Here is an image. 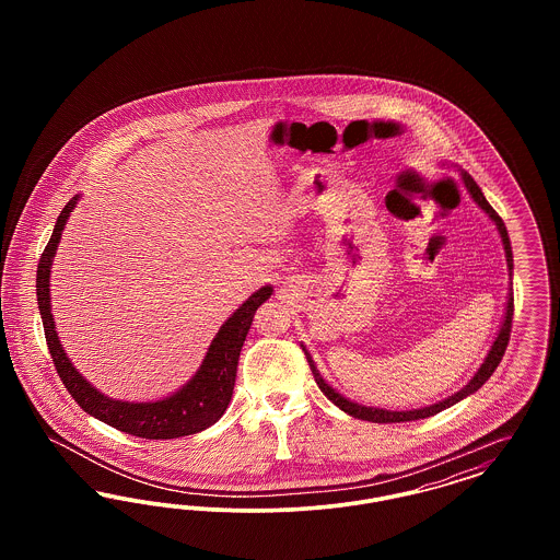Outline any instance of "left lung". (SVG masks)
Here are the masks:
<instances>
[{"label":"left lung","mask_w":560,"mask_h":560,"mask_svg":"<svg viewBox=\"0 0 560 560\" xmlns=\"http://www.w3.org/2000/svg\"><path fill=\"white\" fill-rule=\"evenodd\" d=\"M441 165H443V167H455L453 163H447V161H441ZM459 174H462V183H464L466 190L470 192L472 201H475L480 210L489 215V220L495 224V229H498V233H500V237H502L504 252H506L510 290H508L506 313H504V319H502V325H500V331H498L493 345L489 348L485 361L480 363L479 370L468 380L466 386H462L457 393H453L452 397H447V399L432 402V405H427V407H418V409H402V411H397V409H384V407H370V405H361V402H357V400L348 399L347 395H342L340 390H336V388L320 375L319 370H317V363H315V359H313V354L308 352V348L302 345V350H304V354H306V359H308V365H311V370H313V375H315V380H317L323 395L331 400L334 405H338L345 413L352 416V418H359V420H365V422H375V424L411 422V420H424V418H430V416H434V413H439V411L452 407L455 402H459V400L475 395L480 386L491 377V373L495 372V368L500 365V361H502V357H504V352H506L508 340H510V327H512V315H514V298H512V268H514V260H512V247H510L506 224H504V220L495 213V210L489 206V201L485 199V195H482L479 185L475 183V178H472L470 174H466L464 170H459Z\"/></svg>","instance_id":"1"}]
</instances>
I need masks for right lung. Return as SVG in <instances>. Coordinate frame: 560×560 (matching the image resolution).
<instances>
[{
    "mask_svg": "<svg viewBox=\"0 0 560 560\" xmlns=\"http://www.w3.org/2000/svg\"><path fill=\"white\" fill-rule=\"evenodd\" d=\"M81 195H75L54 224L52 237L48 241L39 265H37V304L46 331V342L52 354L56 372L60 375L65 388L71 397L80 402L81 409L92 418L117 428L126 434L142 439H178L215 424L233 397L237 365H240L241 347L252 327L256 311L272 295V285H265L252 293L240 308L224 320L213 336L210 348L199 365V370L180 386L176 393L155 400L110 399L92 386L71 363L58 331L54 325L52 298H50V275H52L54 256L62 231L69 222V215L75 210Z\"/></svg>",
    "mask_w": 560,
    "mask_h": 560,
    "instance_id": "add662e5",
    "label": "right lung"
}]
</instances>
